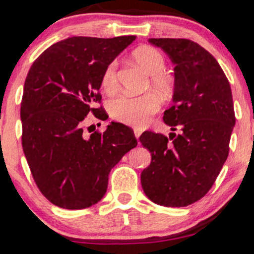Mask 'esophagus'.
Segmentation results:
<instances>
[{"label": "esophagus", "mask_w": 254, "mask_h": 254, "mask_svg": "<svg viewBox=\"0 0 254 254\" xmlns=\"http://www.w3.org/2000/svg\"><path fill=\"white\" fill-rule=\"evenodd\" d=\"M133 133H135V137L137 139H138L139 136H141V131H139V130H135V131H133Z\"/></svg>", "instance_id": "1"}]
</instances>
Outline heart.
I'll return each instance as SVG.
<instances>
[{
	"label": "heart",
	"instance_id": "obj_1",
	"mask_svg": "<svg viewBox=\"0 0 254 254\" xmlns=\"http://www.w3.org/2000/svg\"><path fill=\"white\" fill-rule=\"evenodd\" d=\"M132 60L145 72L151 75L150 83L161 94H170L173 88L172 80L162 74L165 68V58L156 49L141 46L132 52ZM103 88L106 92H113L117 87V63L112 62L103 74ZM159 110V101L153 94L141 97L121 95L113 99L110 104V113L113 119L135 127H143L150 122L151 115Z\"/></svg>",
	"mask_w": 254,
	"mask_h": 254
}]
</instances>
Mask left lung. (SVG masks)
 Segmentation results:
<instances>
[{
	"mask_svg": "<svg viewBox=\"0 0 254 254\" xmlns=\"http://www.w3.org/2000/svg\"><path fill=\"white\" fill-rule=\"evenodd\" d=\"M148 42L174 64L173 106L164 113L173 132L145 131L139 137L151 154L141 184L151 202L180 208L205 196L228 157L235 125L232 90L220 64L199 44L173 38Z\"/></svg>",
	"mask_w": 254,
	"mask_h": 254,
	"instance_id": "left-lung-1",
	"label": "left lung"
}]
</instances>
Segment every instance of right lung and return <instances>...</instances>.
I'll use <instances>...</instances> for the list:
<instances>
[{
	"label": "right lung",
	"mask_w": 254,
	"mask_h": 254,
	"mask_svg": "<svg viewBox=\"0 0 254 254\" xmlns=\"http://www.w3.org/2000/svg\"><path fill=\"white\" fill-rule=\"evenodd\" d=\"M136 39L71 37L61 40L32 64L24 86L20 117L22 148L38 189L55 205L89 208L106 193L111 170L137 145L133 131L111 122L103 133H83L105 69Z\"/></svg>",
	"instance_id": "right-lung-1"
}]
</instances>
